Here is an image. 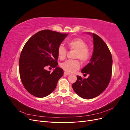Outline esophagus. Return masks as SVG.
<instances>
[{"label":"esophagus","mask_w":130,"mask_h":130,"mask_svg":"<svg viewBox=\"0 0 130 130\" xmlns=\"http://www.w3.org/2000/svg\"><path fill=\"white\" fill-rule=\"evenodd\" d=\"M64 74L65 75H70L69 73H67V72H65L64 73Z\"/></svg>","instance_id":"esophagus-1"}]
</instances>
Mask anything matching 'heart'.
Here are the masks:
<instances>
[{"label":"heart","mask_w":130,"mask_h":130,"mask_svg":"<svg viewBox=\"0 0 130 130\" xmlns=\"http://www.w3.org/2000/svg\"><path fill=\"white\" fill-rule=\"evenodd\" d=\"M67 45L70 50L75 52L74 58L78 59L82 63L87 62L91 56V52L87 46V43L80 38H76L67 41ZM67 50L62 45L57 49V55L61 60L66 58ZM61 67L67 73H73L80 67V62L77 60H68L60 64Z\"/></svg>","instance_id":"1"}]
</instances>
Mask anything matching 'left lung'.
<instances>
[{"mask_svg":"<svg viewBox=\"0 0 130 130\" xmlns=\"http://www.w3.org/2000/svg\"><path fill=\"white\" fill-rule=\"evenodd\" d=\"M91 34L93 53L90 62L81 70L89 76L84 78L77 76L76 81L72 85L74 92L85 99H93L103 93L109 83L112 72V57L107 45L97 35Z\"/></svg>","mask_w":130,"mask_h":130,"instance_id":"1","label":"left lung"}]
</instances>
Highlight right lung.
<instances>
[{"label": "right lung", "instance_id": "1", "mask_svg": "<svg viewBox=\"0 0 130 130\" xmlns=\"http://www.w3.org/2000/svg\"><path fill=\"white\" fill-rule=\"evenodd\" d=\"M68 34L43 30L26 42L19 57V75L26 90L38 98L48 96L55 89L63 70L57 67V49ZM55 68L52 73L46 68Z\"/></svg>", "mask_w": 130, "mask_h": 130}]
</instances>
